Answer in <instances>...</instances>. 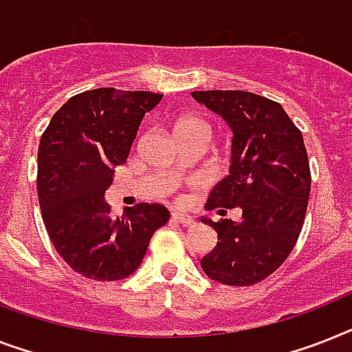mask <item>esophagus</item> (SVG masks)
I'll return each instance as SVG.
<instances>
[{"label":"esophagus","instance_id":"esophagus-1","mask_svg":"<svg viewBox=\"0 0 352 352\" xmlns=\"http://www.w3.org/2000/svg\"><path fill=\"white\" fill-rule=\"evenodd\" d=\"M171 219L175 222H179V224H182L184 228H193L195 226V221H193V217L190 215H184V213H171Z\"/></svg>","mask_w":352,"mask_h":352}]
</instances>
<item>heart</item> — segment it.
I'll return each mask as SVG.
<instances>
[{
  "mask_svg": "<svg viewBox=\"0 0 352 352\" xmlns=\"http://www.w3.org/2000/svg\"><path fill=\"white\" fill-rule=\"evenodd\" d=\"M190 130H208V128H206L204 122L197 121V119H191V117L182 119V121L177 124V133H181V131H190Z\"/></svg>",
  "mask_w": 352,
  "mask_h": 352,
  "instance_id": "heart-1",
  "label": "heart"
}]
</instances>
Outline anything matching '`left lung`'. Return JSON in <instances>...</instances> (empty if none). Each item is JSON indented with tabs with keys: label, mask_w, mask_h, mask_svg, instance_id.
Listing matches in <instances>:
<instances>
[{
	"label": "left lung",
	"mask_w": 352,
	"mask_h": 352,
	"mask_svg": "<svg viewBox=\"0 0 352 352\" xmlns=\"http://www.w3.org/2000/svg\"><path fill=\"white\" fill-rule=\"evenodd\" d=\"M222 116L231 131L230 175L213 188L206 210L241 208L242 219H202L219 242L201 265L215 282L251 285L276 271L304 226L311 170L302 131L278 102L242 90L191 92Z\"/></svg>",
	"instance_id": "obj_1"
}]
</instances>
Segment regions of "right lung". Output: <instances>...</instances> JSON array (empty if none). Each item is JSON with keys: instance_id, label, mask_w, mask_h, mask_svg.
<instances>
[{"instance_id": "1", "label": "right lung", "mask_w": 352, "mask_h": 352, "mask_svg": "<svg viewBox=\"0 0 352 352\" xmlns=\"http://www.w3.org/2000/svg\"><path fill=\"white\" fill-rule=\"evenodd\" d=\"M162 94L96 88L70 97L43 131L37 151V199L54 248L76 273L99 282L131 275L159 228L161 204L126 208L111 219L104 191L124 164L146 111Z\"/></svg>"}]
</instances>
